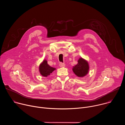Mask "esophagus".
<instances>
[{
	"instance_id": "obj_1",
	"label": "esophagus",
	"mask_w": 125,
	"mask_h": 125,
	"mask_svg": "<svg viewBox=\"0 0 125 125\" xmlns=\"http://www.w3.org/2000/svg\"><path fill=\"white\" fill-rule=\"evenodd\" d=\"M59 66L60 67H65V64L64 63H60L59 64Z\"/></svg>"
}]
</instances>
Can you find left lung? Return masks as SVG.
<instances>
[{"instance_id": "left-lung-1", "label": "left lung", "mask_w": 125, "mask_h": 125, "mask_svg": "<svg viewBox=\"0 0 125 125\" xmlns=\"http://www.w3.org/2000/svg\"><path fill=\"white\" fill-rule=\"evenodd\" d=\"M89 65L86 60L81 57L78 60V63L73 67V71L79 77H83L86 75L89 71Z\"/></svg>"}]
</instances>
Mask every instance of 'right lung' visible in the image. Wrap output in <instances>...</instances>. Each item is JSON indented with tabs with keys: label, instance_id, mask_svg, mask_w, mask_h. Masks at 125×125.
Returning a JSON list of instances; mask_svg holds the SVG:
<instances>
[{
	"label": "right lung",
	"instance_id": "1",
	"mask_svg": "<svg viewBox=\"0 0 125 125\" xmlns=\"http://www.w3.org/2000/svg\"><path fill=\"white\" fill-rule=\"evenodd\" d=\"M56 69L50 66L47 64V61L46 60H44L40 64L39 66V71L42 76L47 77L49 76L53 71L55 70Z\"/></svg>",
	"mask_w": 125,
	"mask_h": 125
}]
</instances>
